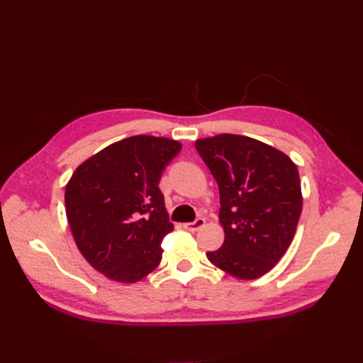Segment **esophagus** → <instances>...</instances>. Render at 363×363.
Wrapping results in <instances>:
<instances>
[{"instance_id":"1","label":"esophagus","mask_w":363,"mask_h":363,"mask_svg":"<svg viewBox=\"0 0 363 363\" xmlns=\"http://www.w3.org/2000/svg\"><path fill=\"white\" fill-rule=\"evenodd\" d=\"M206 224V221H204V218H196L194 223H186V224H183V227L188 230V232H196V230H200L203 225Z\"/></svg>"}]
</instances>
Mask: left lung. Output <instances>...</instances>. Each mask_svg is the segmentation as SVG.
I'll list each match as a JSON object with an SVG mask.
<instances>
[{
	"label": "left lung",
	"instance_id": "obj_1",
	"mask_svg": "<svg viewBox=\"0 0 363 363\" xmlns=\"http://www.w3.org/2000/svg\"><path fill=\"white\" fill-rule=\"evenodd\" d=\"M219 189L224 244L206 252L215 267L242 280L267 274L289 248L303 199L300 175L284 152L239 135L195 142Z\"/></svg>",
	"mask_w": 363,
	"mask_h": 363
}]
</instances>
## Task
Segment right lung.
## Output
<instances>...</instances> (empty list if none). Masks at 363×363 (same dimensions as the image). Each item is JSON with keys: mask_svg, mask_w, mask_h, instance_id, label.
I'll return each mask as SVG.
<instances>
[{"mask_svg": "<svg viewBox=\"0 0 363 363\" xmlns=\"http://www.w3.org/2000/svg\"><path fill=\"white\" fill-rule=\"evenodd\" d=\"M180 142L131 136L82 163L65 189L75 244L106 277L135 283L162 260L160 242L172 223L159 183Z\"/></svg>", "mask_w": 363, "mask_h": 363, "instance_id": "1", "label": "right lung"}]
</instances>
